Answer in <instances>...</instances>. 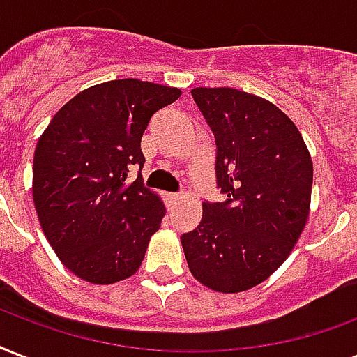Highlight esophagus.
Returning <instances> with one entry per match:
<instances>
[{"label":"esophagus","instance_id":"esophagus-1","mask_svg":"<svg viewBox=\"0 0 357 357\" xmlns=\"http://www.w3.org/2000/svg\"><path fill=\"white\" fill-rule=\"evenodd\" d=\"M167 200H168V204H170V206H174V204H178L179 200H181V195H167Z\"/></svg>","mask_w":357,"mask_h":357}]
</instances>
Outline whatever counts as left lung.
<instances>
[{
    "label": "left lung",
    "instance_id": "8db88e82",
    "mask_svg": "<svg viewBox=\"0 0 357 357\" xmlns=\"http://www.w3.org/2000/svg\"><path fill=\"white\" fill-rule=\"evenodd\" d=\"M215 136L222 202L181 236L198 281L225 294L266 281L288 258L309 217L312 160L298 127L275 105L232 88L190 91Z\"/></svg>",
    "mask_w": 357,
    "mask_h": 357
}]
</instances>
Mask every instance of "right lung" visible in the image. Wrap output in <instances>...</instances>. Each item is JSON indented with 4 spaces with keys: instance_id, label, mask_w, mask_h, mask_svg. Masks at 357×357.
<instances>
[{
    "instance_id": "obj_1",
    "label": "right lung",
    "mask_w": 357,
    "mask_h": 357,
    "mask_svg": "<svg viewBox=\"0 0 357 357\" xmlns=\"http://www.w3.org/2000/svg\"><path fill=\"white\" fill-rule=\"evenodd\" d=\"M181 91L125 78L84 89L59 110L37 142L33 202L52 249L93 284H112L140 268L165 206L140 181V140L157 110Z\"/></svg>"
}]
</instances>
